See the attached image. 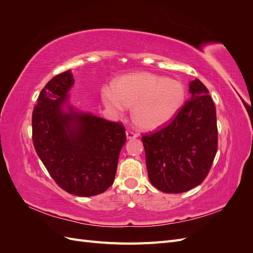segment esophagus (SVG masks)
Returning <instances> with one entry per match:
<instances>
[{
	"label": "esophagus",
	"mask_w": 253,
	"mask_h": 253,
	"mask_svg": "<svg viewBox=\"0 0 253 253\" xmlns=\"http://www.w3.org/2000/svg\"><path fill=\"white\" fill-rule=\"evenodd\" d=\"M126 138L127 139H135L136 137H137V134L134 133L133 131H126Z\"/></svg>",
	"instance_id": "34e87169"
}]
</instances>
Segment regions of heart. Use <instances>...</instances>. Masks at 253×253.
<instances>
[{"label":"heart","instance_id":"heart-1","mask_svg":"<svg viewBox=\"0 0 253 253\" xmlns=\"http://www.w3.org/2000/svg\"><path fill=\"white\" fill-rule=\"evenodd\" d=\"M104 106L117 116L133 108V120L143 129H155L170 122L186 99L183 84L149 73L129 74L115 81L101 93Z\"/></svg>","mask_w":253,"mask_h":253}]
</instances>
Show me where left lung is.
<instances>
[{"mask_svg":"<svg viewBox=\"0 0 253 253\" xmlns=\"http://www.w3.org/2000/svg\"><path fill=\"white\" fill-rule=\"evenodd\" d=\"M191 98L165 127L142 136L151 183L165 193L201 185L217 152L216 110L203 82H190Z\"/></svg>","mask_w":253,"mask_h":253,"instance_id":"obj_1","label":"left lung"}]
</instances>
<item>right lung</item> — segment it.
<instances>
[{"mask_svg": "<svg viewBox=\"0 0 253 253\" xmlns=\"http://www.w3.org/2000/svg\"><path fill=\"white\" fill-rule=\"evenodd\" d=\"M74 82L73 74L66 71L41 90L33 112V141L57 185L70 194L87 197L113 185L126 136L122 124L68 104Z\"/></svg>", "mask_w": 253, "mask_h": 253, "instance_id": "obj_1", "label": "right lung"}]
</instances>
